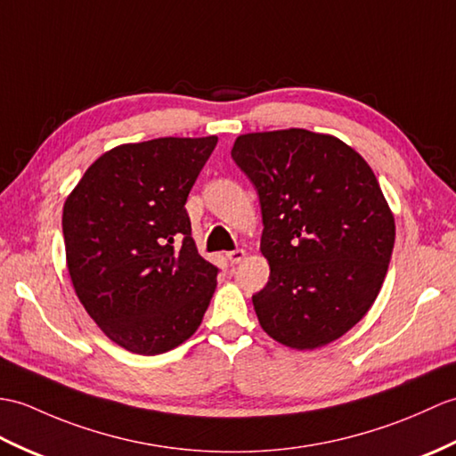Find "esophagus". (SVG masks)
I'll return each instance as SVG.
<instances>
[{
  "label": "esophagus",
  "mask_w": 456,
  "mask_h": 456,
  "mask_svg": "<svg viewBox=\"0 0 456 456\" xmlns=\"http://www.w3.org/2000/svg\"><path fill=\"white\" fill-rule=\"evenodd\" d=\"M245 256H247V252L242 250V248L227 252V260H229L231 264H239V262H242V258H245Z\"/></svg>",
  "instance_id": "1"
}]
</instances>
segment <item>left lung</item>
<instances>
[{"label": "left lung", "instance_id": "left-lung-1", "mask_svg": "<svg viewBox=\"0 0 456 456\" xmlns=\"http://www.w3.org/2000/svg\"><path fill=\"white\" fill-rule=\"evenodd\" d=\"M232 161L262 209L264 332L295 349L330 344L371 309L395 248V217L365 159L334 135L291 128L239 135Z\"/></svg>", "mask_w": 456, "mask_h": 456}]
</instances>
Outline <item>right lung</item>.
<instances>
[{
    "label": "right lung",
    "instance_id": "obj_1",
    "mask_svg": "<svg viewBox=\"0 0 456 456\" xmlns=\"http://www.w3.org/2000/svg\"><path fill=\"white\" fill-rule=\"evenodd\" d=\"M217 137H157L101 155L63 204L68 270L114 344L157 355L192 336L219 268L198 254L186 198Z\"/></svg>",
    "mask_w": 456,
    "mask_h": 456
}]
</instances>
